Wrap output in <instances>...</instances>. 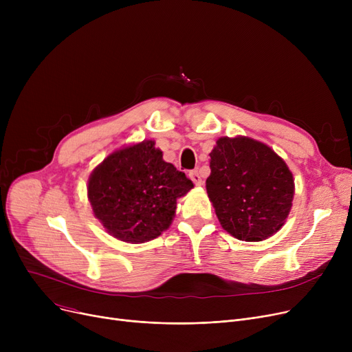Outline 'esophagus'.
<instances>
[{"label": "esophagus", "mask_w": 352, "mask_h": 352, "mask_svg": "<svg viewBox=\"0 0 352 352\" xmlns=\"http://www.w3.org/2000/svg\"><path fill=\"white\" fill-rule=\"evenodd\" d=\"M190 177H191V179L194 181L195 186H202V178H201V175H199L198 170H195V171H191Z\"/></svg>", "instance_id": "1"}]
</instances>
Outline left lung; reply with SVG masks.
Segmentation results:
<instances>
[{
	"label": "left lung",
	"instance_id": "left-lung-1",
	"mask_svg": "<svg viewBox=\"0 0 352 352\" xmlns=\"http://www.w3.org/2000/svg\"><path fill=\"white\" fill-rule=\"evenodd\" d=\"M207 194L221 227L239 241H263L278 232L295 192L285 161L250 137H221L210 153Z\"/></svg>",
	"mask_w": 352,
	"mask_h": 352
}]
</instances>
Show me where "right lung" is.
<instances>
[{
  "label": "right lung",
  "instance_id": "obj_1",
  "mask_svg": "<svg viewBox=\"0 0 352 352\" xmlns=\"http://www.w3.org/2000/svg\"><path fill=\"white\" fill-rule=\"evenodd\" d=\"M192 188L186 174L164 161L155 141L144 140L104 158L88 178L87 195L109 235L142 244L170 228L177 199Z\"/></svg>",
  "mask_w": 352,
  "mask_h": 352
}]
</instances>
